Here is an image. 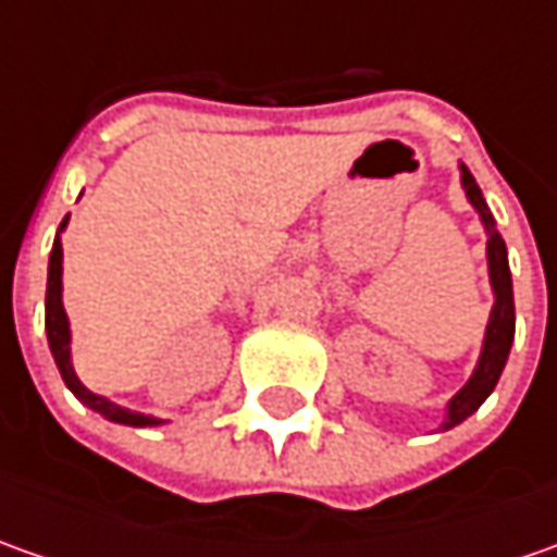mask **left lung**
<instances>
[{
	"label": "left lung",
	"mask_w": 557,
	"mask_h": 557,
	"mask_svg": "<svg viewBox=\"0 0 557 557\" xmlns=\"http://www.w3.org/2000/svg\"><path fill=\"white\" fill-rule=\"evenodd\" d=\"M461 170V188L468 195L471 207L481 213V223L486 228V263H490V285H493V310H490V322H486V334H483V350L474 374L468 377V384L459 394L449 399L446 406V418L440 424V431H449L461 424L468 416H474L481 409V403L493 394L499 374H503L505 362H508V350L515 341V294H511V269H508V250H505L503 235L496 232V220L490 213V207L483 201L481 188L474 183V176L468 173V166L459 163Z\"/></svg>",
	"instance_id": "obj_1"
}]
</instances>
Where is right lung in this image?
<instances>
[{"instance_id":"1","label":"right lung","mask_w":557,"mask_h":557,"mask_svg":"<svg viewBox=\"0 0 557 557\" xmlns=\"http://www.w3.org/2000/svg\"><path fill=\"white\" fill-rule=\"evenodd\" d=\"M67 225V216L61 228ZM61 228L54 235L52 253H49V282H46V334H49V350L54 356V366L64 377V384L71 387V394L89 406L92 412L104 416L108 421H117V424H133V428H154V424H163L161 418L154 416H141V412H133V409H123L117 403H111L108 396L92 394L74 372V362H71V322H67V312H64V304H61Z\"/></svg>"}]
</instances>
